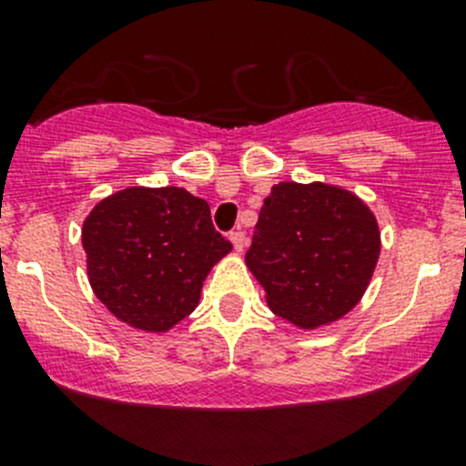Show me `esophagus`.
<instances>
[{"label":"esophagus","instance_id":"1","mask_svg":"<svg viewBox=\"0 0 466 466\" xmlns=\"http://www.w3.org/2000/svg\"><path fill=\"white\" fill-rule=\"evenodd\" d=\"M229 241H232L234 250L243 252V248H246V243H248V237H246V232H241V229H237V232L229 234Z\"/></svg>","mask_w":466,"mask_h":466}]
</instances>
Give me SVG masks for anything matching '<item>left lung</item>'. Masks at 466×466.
<instances>
[{"instance_id":"8db88e82","label":"left lung","mask_w":466,"mask_h":466,"mask_svg":"<svg viewBox=\"0 0 466 466\" xmlns=\"http://www.w3.org/2000/svg\"><path fill=\"white\" fill-rule=\"evenodd\" d=\"M379 252V223L363 200L322 182H279L263 200L246 263L277 316L316 329L359 304Z\"/></svg>"}]
</instances>
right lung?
Instances as JSON below:
<instances>
[{
  "mask_svg": "<svg viewBox=\"0 0 466 466\" xmlns=\"http://www.w3.org/2000/svg\"><path fill=\"white\" fill-rule=\"evenodd\" d=\"M94 293L112 316L167 331L198 307L207 272L232 243L209 205L177 187H133L101 200L83 223Z\"/></svg>",
  "mask_w": 466,
  "mask_h": 466,
  "instance_id": "right-lung-1",
  "label": "right lung"
}]
</instances>
